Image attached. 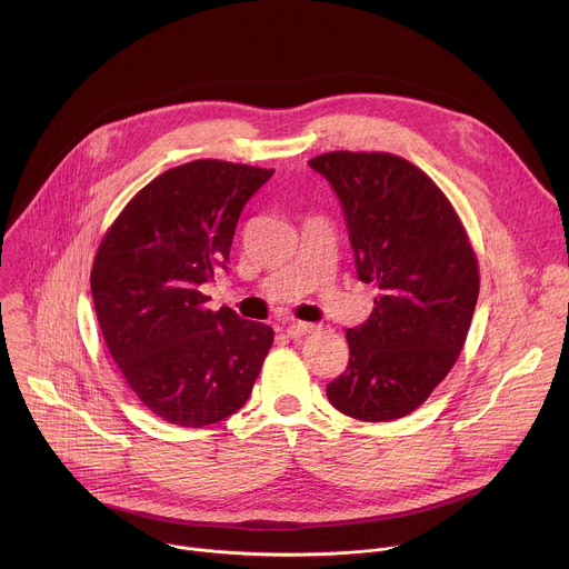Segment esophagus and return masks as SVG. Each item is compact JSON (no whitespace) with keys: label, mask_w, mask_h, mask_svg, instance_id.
<instances>
[{"label":"esophagus","mask_w":569,"mask_h":569,"mask_svg":"<svg viewBox=\"0 0 569 569\" xmlns=\"http://www.w3.org/2000/svg\"><path fill=\"white\" fill-rule=\"evenodd\" d=\"M312 331H315V327H312V323H306V321H292L290 327L286 329L288 338H292V340H299V338H303V336H308Z\"/></svg>","instance_id":"obj_1"}]
</instances>
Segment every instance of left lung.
I'll list each match as a JSON object with an SVG mask.
<instances>
[{
	"mask_svg": "<svg viewBox=\"0 0 569 569\" xmlns=\"http://www.w3.org/2000/svg\"><path fill=\"white\" fill-rule=\"evenodd\" d=\"M308 167L329 180L349 229L358 279L380 295L347 331L349 365L327 396L360 421L417 410L455 365L479 295L477 259L441 189L389 152H327Z\"/></svg>",
	"mask_w": 569,
	"mask_h": 569,
	"instance_id": "obj_1",
	"label": "left lung"
}]
</instances>
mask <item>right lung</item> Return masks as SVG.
Masks as SVG:
<instances>
[{
	"label": "right lung",
	"mask_w": 569,
	"mask_h": 569,
	"mask_svg": "<svg viewBox=\"0 0 569 569\" xmlns=\"http://www.w3.org/2000/svg\"><path fill=\"white\" fill-rule=\"evenodd\" d=\"M274 171L198 159L146 184L106 233L92 268L99 327L146 408L180 428L238 412L274 333L200 286L227 270L242 207Z\"/></svg>",
	"instance_id": "obj_1"
}]
</instances>
